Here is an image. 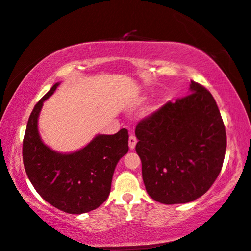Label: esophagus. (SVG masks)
<instances>
[{
    "instance_id": "34e87169",
    "label": "esophagus",
    "mask_w": 251,
    "mask_h": 251,
    "mask_svg": "<svg viewBox=\"0 0 251 251\" xmlns=\"http://www.w3.org/2000/svg\"><path fill=\"white\" fill-rule=\"evenodd\" d=\"M136 142H137V140H136L135 135H133V134H130L129 139H128V146H129V149H130V150H133L134 148H135Z\"/></svg>"
}]
</instances>
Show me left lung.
Returning <instances> with one entry per match:
<instances>
[{
    "mask_svg": "<svg viewBox=\"0 0 251 251\" xmlns=\"http://www.w3.org/2000/svg\"><path fill=\"white\" fill-rule=\"evenodd\" d=\"M192 93L139 122L135 150L147 192L166 204L186 203L216 181L226 150V132L213 95L191 80Z\"/></svg>",
    "mask_w": 251,
    "mask_h": 251,
    "instance_id": "1",
    "label": "left lung"
}]
</instances>
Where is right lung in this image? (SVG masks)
Masks as SVG:
<instances>
[{
	"mask_svg": "<svg viewBox=\"0 0 251 251\" xmlns=\"http://www.w3.org/2000/svg\"><path fill=\"white\" fill-rule=\"evenodd\" d=\"M56 83L37 102L29 116L23 141V160L27 176L45 201L68 214L97 209L107 200L119 159L128 151V132L95 136L74 153H58L42 142L37 118L43 102L55 91Z\"/></svg>",
	"mask_w": 251,
	"mask_h": 251,
	"instance_id": "obj_1",
	"label": "right lung"
}]
</instances>
